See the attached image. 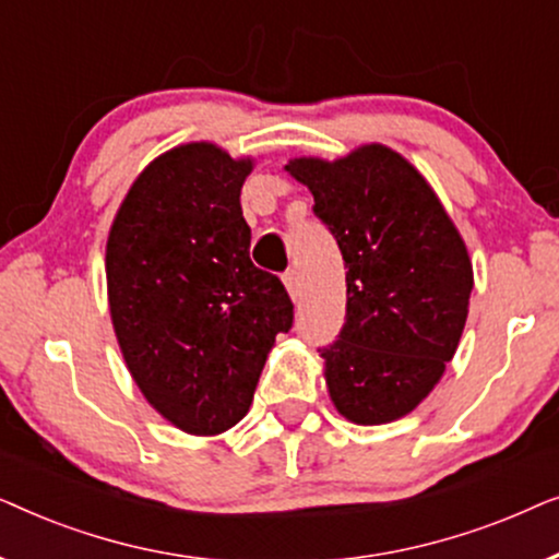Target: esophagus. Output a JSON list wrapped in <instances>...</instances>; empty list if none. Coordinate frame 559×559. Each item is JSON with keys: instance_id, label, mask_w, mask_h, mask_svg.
<instances>
[{"instance_id": "esophagus-1", "label": "esophagus", "mask_w": 559, "mask_h": 559, "mask_svg": "<svg viewBox=\"0 0 559 559\" xmlns=\"http://www.w3.org/2000/svg\"><path fill=\"white\" fill-rule=\"evenodd\" d=\"M282 282H285L289 297L297 300V297H300V274H297V270H287L285 277H282Z\"/></svg>"}]
</instances>
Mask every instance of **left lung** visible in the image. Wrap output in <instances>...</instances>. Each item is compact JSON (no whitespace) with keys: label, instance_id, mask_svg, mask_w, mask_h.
Here are the masks:
<instances>
[{"label":"left lung","instance_id":"1","mask_svg":"<svg viewBox=\"0 0 559 559\" xmlns=\"http://www.w3.org/2000/svg\"><path fill=\"white\" fill-rule=\"evenodd\" d=\"M346 262V323L325 358L335 409L356 425L409 415L453 358L468 318V249L427 180L384 144L289 159Z\"/></svg>","mask_w":559,"mask_h":559}]
</instances>
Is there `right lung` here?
Returning <instances> with one entry per match:
<instances>
[{"instance_id":"right-lung-1","label":"right lung","mask_w":559,"mask_h":559,"mask_svg":"<svg viewBox=\"0 0 559 559\" xmlns=\"http://www.w3.org/2000/svg\"><path fill=\"white\" fill-rule=\"evenodd\" d=\"M251 159L209 142L144 167L106 241L114 333L147 402L180 430L218 435L249 412L293 300L249 259Z\"/></svg>"}]
</instances>
